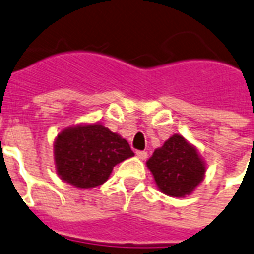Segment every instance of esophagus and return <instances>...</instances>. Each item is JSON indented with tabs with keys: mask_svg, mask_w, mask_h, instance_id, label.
<instances>
[{
	"mask_svg": "<svg viewBox=\"0 0 254 254\" xmlns=\"http://www.w3.org/2000/svg\"><path fill=\"white\" fill-rule=\"evenodd\" d=\"M135 154H137L138 158H139V159H142V160L147 158V151H137Z\"/></svg>",
	"mask_w": 254,
	"mask_h": 254,
	"instance_id": "1",
	"label": "esophagus"
}]
</instances>
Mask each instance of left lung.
Masks as SVG:
<instances>
[{
    "label": "left lung",
    "instance_id": "8db88e82",
    "mask_svg": "<svg viewBox=\"0 0 254 254\" xmlns=\"http://www.w3.org/2000/svg\"><path fill=\"white\" fill-rule=\"evenodd\" d=\"M146 166L159 190L177 198L191 194L206 174V163L198 150L180 134H174L156 148Z\"/></svg>",
    "mask_w": 254,
    "mask_h": 254
}]
</instances>
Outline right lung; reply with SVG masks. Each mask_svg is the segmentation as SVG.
<instances>
[{"label": "right lung", "mask_w": 254, "mask_h": 254, "mask_svg": "<svg viewBox=\"0 0 254 254\" xmlns=\"http://www.w3.org/2000/svg\"><path fill=\"white\" fill-rule=\"evenodd\" d=\"M53 154L60 179L80 189L104 184L113 167L134 156L127 139L100 123L65 127L56 137Z\"/></svg>", "instance_id": "add662e5"}]
</instances>
